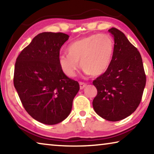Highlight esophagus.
Returning <instances> with one entry per match:
<instances>
[{
  "label": "esophagus",
  "mask_w": 154,
  "mask_h": 154,
  "mask_svg": "<svg viewBox=\"0 0 154 154\" xmlns=\"http://www.w3.org/2000/svg\"><path fill=\"white\" fill-rule=\"evenodd\" d=\"M79 85H80V89L81 90H83V88H84L87 85L86 83H83V82H79Z\"/></svg>",
  "instance_id": "obj_1"
}]
</instances>
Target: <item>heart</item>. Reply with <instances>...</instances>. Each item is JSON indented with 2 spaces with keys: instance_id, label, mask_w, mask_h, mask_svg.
Instances as JSON below:
<instances>
[{
  "instance_id": "obj_1",
  "label": "heart",
  "mask_w": 154,
  "mask_h": 154,
  "mask_svg": "<svg viewBox=\"0 0 154 154\" xmlns=\"http://www.w3.org/2000/svg\"><path fill=\"white\" fill-rule=\"evenodd\" d=\"M67 54L58 58L64 73L73 77L80 62L81 68L93 77L103 75L111 64L114 52L113 38L106 34H95L84 36L71 43L67 48Z\"/></svg>"
}]
</instances>
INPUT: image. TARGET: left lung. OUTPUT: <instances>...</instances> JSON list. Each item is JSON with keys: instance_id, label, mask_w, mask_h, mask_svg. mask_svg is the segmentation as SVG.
Instances as JSON below:
<instances>
[{"instance_id": "8db88e82", "label": "left lung", "mask_w": 154, "mask_h": 154, "mask_svg": "<svg viewBox=\"0 0 154 154\" xmlns=\"http://www.w3.org/2000/svg\"><path fill=\"white\" fill-rule=\"evenodd\" d=\"M114 36V52L106 71L93 84L97 95L92 105L96 113L111 122L122 120L139 106L146 83L141 56L124 34L116 28L109 30Z\"/></svg>"}]
</instances>
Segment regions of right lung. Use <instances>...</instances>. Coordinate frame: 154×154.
<instances>
[{"label": "right lung", "instance_id": "obj_1", "mask_svg": "<svg viewBox=\"0 0 154 154\" xmlns=\"http://www.w3.org/2000/svg\"><path fill=\"white\" fill-rule=\"evenodd\" d=\"M69 37L62 32L38 34L15 62L14 86L25 110L41 123L54 125L66 119L79 90V83L68 77L58 62Z\"/></svg>", "mask_w": 154, "mask_h": 154}]
</instances>
